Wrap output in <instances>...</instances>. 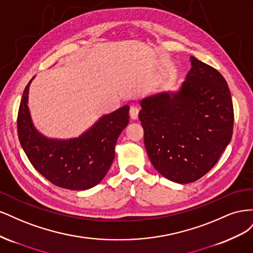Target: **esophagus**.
Wrapping results in <instances>:
<instances>
[{
    "label": "esophagus",
    "mask_w": 253,
    "mask_h": 253,
    "mask_svg": "<svg viewBox=\"0 0 253 253\" xmlns=\"http://www.w3.org/2000/svg\"><path fill=\"white\" fill-rule=\"evenodd\" d=\"M138 113H139V108L138 106H131V109H129V116H131L132 119H137L138 117Z\"/></svg>",
    "instance_id": "obj_1"
}]
</instances>
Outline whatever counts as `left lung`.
Instances as JSON below:
<instances>
[{
	"label": "left lung",
	"instance_id": "8db88e82",
	"mask_svg": "<svg viewBox=\"0 0 253 253\" xmlns=\"http://www.w3.org/2000/svg\"><path fill=\"white\" fill-rule=\"evenodd\" d=\"M191 70L176 93L140 101L144 145L155 169L178 183L208 173L231 140L233 104L225 78L190 57Z\"/></svg>",
	"mask_w": 253,
	"mask_h": 253
}]
</instances>
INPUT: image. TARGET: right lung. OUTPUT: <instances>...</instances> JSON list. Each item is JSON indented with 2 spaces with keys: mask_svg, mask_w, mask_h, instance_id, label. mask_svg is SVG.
Returning a JSON list of instances; mask_svg holds the SVG:
<instances>
[{
  "mask_svg": "<svg viewBox=\"0 0 253 253\" xmlns=\"http://www.w3.org/2000/svg\"><path fill=\"white\" fill-rule=\"evenodd\" d=\"M34 79V78H33ZM28 82L18 113L19 140L35 169L55 186L87 190L100 182L115 157V144L128 124V105L104 115L77 138H47L35 127L28 110Z\"/></svg>",
  "mask_w": 253,
  "mask_h": 253,
  "instance_id": "1",
  "label": "right lung"
}]
</instances>
